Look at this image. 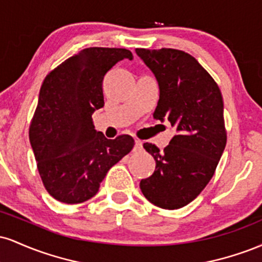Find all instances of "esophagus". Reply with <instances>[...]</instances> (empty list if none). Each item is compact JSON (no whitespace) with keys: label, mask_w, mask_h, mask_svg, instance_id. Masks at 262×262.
Returning <instances> with one entry per match:
<instances>
[{"label":"esophagus","mask_w":262,"mask_h":262,"mask_svg":"<svg viewBox=\"0 0 262 262\" xmlns=\"http://www.w3.org/2000/svg\"><path fill=\"white\" fill-rule=\"evenodd\" d=\"M143 149V143L140 140H135L134 144V151H139V150Z\"/></svg>","instance_id":"34e87169"}]
</instances>
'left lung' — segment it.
Instances as JSON below:
<instances>
[{
  "label": "left lung",
  "mask_w": 262,
  "mask_h": 262,
  "mask_svg": "<svg viewBox=\"0 0 262 262\" xmlns=\"http://www.w3.org/2000/svg\"><path fill=\"white\" fill-rule=\"evenodd\" d=\"M135 52L159 83L154 118L169 121L177 132L164 151L144 143L156 166L141 180L140 189L155 206L179 209L203 191L224 151L223 97L217 82L188 53L170 48Z\"/></svg>",
  "instance_id": "8db88e82"
}]
</instances>
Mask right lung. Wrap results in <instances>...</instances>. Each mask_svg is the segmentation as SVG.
<instances>
[{"label": "right lung", "mask_w": 262, "mask_h": 262, "mask_svg": "<svg viewBox=\"0 0 262 262\" xmlns=\"http://www.w3.org/2000/svg\"><path fill=\"white\" fill-rule=\"evenodd\" d=\"M133 54L122 48H86L47 75L29 127L39 175L59 202L95 196L108 170L134 146L130 135L107 139L92 113L104 106L102 82L111 69Z\"/></svg>", "instance_id": "right-lung-1"}]
</instances>
